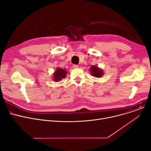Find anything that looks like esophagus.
I'll return each instance as SVG.
<instances>
[{
	"instance_id": "34e87169",
	"label": "esophagus",
	"mask_w": 151,
	"mask_h": 151,
	"mask_svg": "<svg viewBox=\"0 0 151 151\" xmlns=\"http://www.w3.org/2000/svg\"><path fill=\"white\" fill-rule=\"evenodd\" d=\"M73 68H78V65H73Z\"/></svg>"
}]
</instances>
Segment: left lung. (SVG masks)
Segmentation results:
<instances>
[{
	"label": "left lung",
	"instance_id": "8db88e82",
	"mask_svg": "<svg viewBox=\"0 0 151 151\" xmlns=\"http://www.w3.org/2000/svg\"><path fill=\"white\" fill-rule=\"evenodd\" d=\"M91 74L93 76L96 77H101L103 75L102 70H101L99 68H97L96 66H92L90 68Z\"/></svg>",
	"mask_w": 151,
	"mask_h": 151
}]
</instances>
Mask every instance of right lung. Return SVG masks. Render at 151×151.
Instances as JSON below:
<instances>
[{
	"instance_id": "right-lung-1",
	"label": "right lung",
	"mask_w": 151,
	"mask_h": 151,
	"mask_svg": "<svg viewBox=\"0 0 151 151\" xmlns=\"http://www.w3.org/2000/svg\"><path fill=\"white\" fill-rule=\"evenodd\" d=\"M66 70L63 69L58 68L54 74V80L55 81H59L62 78H65L66 76Z\"/></svg>"
}]
</instances>
